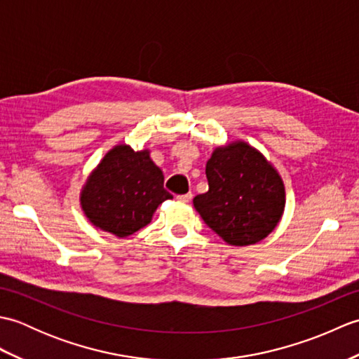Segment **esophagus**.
<instances>
[{
    "label": "esophagus",
    "mask_w": 359,
    "mask_h": 359,
    "mask_svg": "<svg viewBox=\"0 0 359 359\" xmlns=\"http://www.w3.org/2000/svg\"><path fill=\"white\" fill-rule=\"evenodd\" d=\"M193 199V194L191 193H187V194H180V196H177V201L179 202H182V203H188L189 201Z\"/></svg>",
    "instance_id": "esophagus-1"
}]
</instances>
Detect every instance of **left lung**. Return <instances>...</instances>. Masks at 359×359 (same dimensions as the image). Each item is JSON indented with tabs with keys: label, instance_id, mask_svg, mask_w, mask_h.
<instances>
[{
	"label": "left lung",
	"instance_id": "8db88e82",
	"mask_svg": "<svg viewBox=\"0 0 359 359\" xmlns=\"http://www.w3.org/2000/svg\"><path fill=\"white\" fill-rule=\"evenodd\" d=\"M205 174L208 191L194 197V208L226 243L253 245L276 228L285 208L284 182L256 148L242 140L216 148Z\"/></svg>",
	"mask_w": 359,
	"mask_h": 359
}]
</instances>
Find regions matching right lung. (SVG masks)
<instances>
[{
  "mask_svg": "<svg viewBox=\"0 0 359 359\" xmlns=\"http://www.w3.org/2000/svg\"><path fill=\"white\" fill-rule=\"evenodd\" d=\"M172 196L163 188V172L149 151L117 144L89 174L80 193L85 216L94 226L126 238L147 226L154 211Z\"/></svg>",
  "mask_w": 359,
  "mask_h": 359,
  "instance_id": "add662e5",
  "label": "right lung"
}]
</instances>
